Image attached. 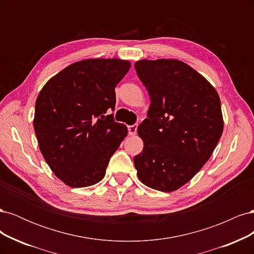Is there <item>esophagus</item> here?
I'll list each match as a JSON object with an SVG mask.
<instances>
[{"mask_svg": "<svg viewBox=\"0 0 254 254\" xmlns=\"http://www.w3.org/2000/svg\"><path fill=\"white\" fill-rule=\"evenodd\" d=\"M136 129H137V125L134 124V125H131L128 127V133L130 135H134L136 133Z\"/></svg>", "mask_w": 254, "mask_h": 254, "instance_id": "obj_1", "label": "esophagus"}]
</instances>
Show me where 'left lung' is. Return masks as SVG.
Returning <instances> with one entry per match:
<instances>
[{
    "instance_id": "left-lung-1",
    "label": "left lung",
    "mask_w": 254,
    "mask_h": 254,
    "mask_svg": "<svg viewBox=\"0 0 254 254\" xmlns=\"http://www.w3.org/2000/svg\"><path fill=\"white\" fill-rule=\"evenodd\" d=\"M134 67L150 107L137 127L144 142L133 159L150 189L174 191L210 159L224 130L220 98L201 74L177 59H142Z\"/></svg>"
}]
</instances>
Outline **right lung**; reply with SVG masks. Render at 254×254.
<instances>
[{
    "label": "right lung",
    "mask_w": 254,
    "mask_h": 254,
    "mask_svg": "<svg viewBox=\"0 0 254 254\" xmlns=\"http://www.w3.org/2000/svg\"><path fill=\"white\" fill-rule=\"evenodd\" d=\"M131 64L86 59L72 64L44 84L35 106L34 129L43 158L66 186L101 181L109 160L128 133L114 122L115 87Z\"/></svg>",
    "instance_id": "obj_1"
}]
</instances>
